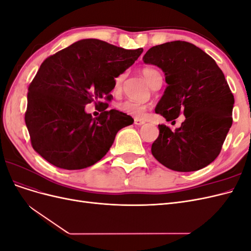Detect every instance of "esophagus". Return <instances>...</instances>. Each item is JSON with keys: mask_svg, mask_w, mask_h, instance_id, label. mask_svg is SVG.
<instances>
[{"mask_svg": "<svg viewBox=\"0 0 251 251\" xmlns=\"http://www.w3.org/2000/svg\"><path fill=\"white\" fill-rule=\"evenodd\" d=\"M134 124H135L136 126H142V125L144 124V120L139 119V118H135V119H134Z\"/></svg>", "mask_w": 251, "mask_h": 251, "instance_id": "34e87169", "label": "esophagus"}]
</instances>
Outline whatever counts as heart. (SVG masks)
I'll return each mask as SVG.
<instances>
[{
  "label": "heart",
  "mask_w": 251,
  "mask_h": 251,
  "mask_svg": "<svg viewBox=\"0 0 251 251\" xmlns=\"http://www.w3.org/2000/svg\"><path fill=\"white\" fill-rule=\"evenodd\" d=\"M142 74L144 78L147 79L150 87H151L153 83L159 79H161V74L158 70L154 69V68L146 67L142 69ZM126 79V73L120 74L119 76L115 79V85H114V91L116 93L120 92L121 88H123L124 81ZM117 108L120 112H123L128 116L132 117H142L146 114L148 110V105L146 103H141L133 100H125L123 102L118 103Z\"/></svg>",
  "instance_id": "1"
}]
</instances>
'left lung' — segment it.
Returning <instances> with one entry per match:
<instances>
[{
  "label": "left lung",
  "mask_w": 251,
  "mask_h": 251,
  "mask_svg": "<svg viewBox=\"0 0 251 251\" xmlns=\"http://www.w3.org/2000/svg\"><path fill=\"white\" fill-rule=\"evenodd\" d=\"M143 62L161 68L168 83L155 112L168 121L185 116L175 131L158 126L151 154L173 171L205 168L220 154L232 125L234 98L222 70L207 53L184 41L151 47Z\"/></svg>",
  "instance_id": "left-lung-1"
}]
</instances>
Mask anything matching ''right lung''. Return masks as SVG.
<instances>
[{
    "mask_svg": "<svg viewBox=\"0 0 251 251\" xmlns=\"http://www.w3.org/2000/svg\"><path fill=\"white\" fill-rule=\"evenodd\" d=\"M142 51L87 39L45 59L28 87L25 113L36 153L64 170L86 169L100 161L120 128L134 123L126 114L107 108L115 78ZM93 101L102 110L96 119L84 112Z\"/></svg>",
    "mask_w": 251,
    "mask_h": 251,
    "instance_id": "1",
    "label": "right lung"
}]
</instances>
